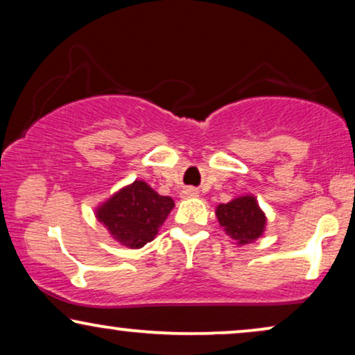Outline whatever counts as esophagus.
I'll return each instance as SVG.
<instances>
[{"label":"esophagus","mask_w":355,"mask_h":355,"mask_svg":"<svg viewBox=\"0 0 355 355\" xmlns=\"http://www.w3.org/2000/svg\"><path fill=\"white\" fill-rule=\"evenodd\" d=\"M181 197L182 198H196V197H198V191L193 187H187L181 192Z\"/></svg>","instance_id":"esophagus-1"}]
</instances>
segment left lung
<instances>
[{
  "label": "left lung",
  "instance_id": "obj_1",
  "mask_svg": "<svg viewBox=\"0 0 355 355\" xmlns=\"http://www.w3.org/2000/svg\"><path fill=\"white\" fill-rule=\"evenodd\" d=\"M220 226L237 245L250 244L263 234L266 216L254 196H241L216 207Z\"/></svg>",
  "mask_w": 355,
  "mask_h": 355
}]
</instances>
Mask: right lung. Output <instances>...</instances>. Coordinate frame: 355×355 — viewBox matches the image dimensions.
Segmentation results:
<instances>
[{"instance_id":"obj_1","label":"right lung","mask_w":355,"mask_h":355,"mask_svg":"<svg viewBox=\"0 0 355 355\" xmlns=\"http://www.w3.org/2000/svg\"><path fill=\"white\" fill-rule=\"evenodd\" d=\"M173 207L171 197L159 196L137 179L96 207L95 216L114 241L129 249H140L155 239Z\"/></svg>"}]
</instances>
